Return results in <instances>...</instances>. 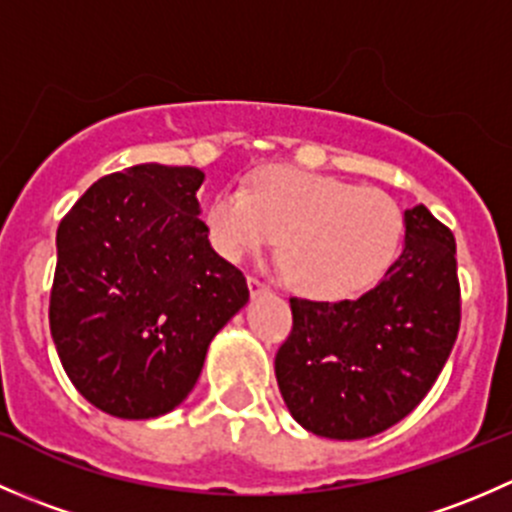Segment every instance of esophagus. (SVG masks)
Masks as SVG:
<instances>
[{
  "mask_svg": "<svg viewBox=\"0 0 512 512\" xmlns=\"http://www.w3.org/2000/svg\"><path fill=\"white\" fill-rule=\"evenodd\" d=\"M247 287H250L252 297H257V294H262V292H267V289H270L265 285V282L257 280V277H250V280H247Z\"/></svg>",
  "mask_w": 512,
  "mask_h": 512,
  "instance_id": "1",
  "label": "esophagus"
}]
</instances>
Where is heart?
Segmentation results:
<instances>
[{
	"label": "heart",
	"mask_w": 512,
	"mask_h": 512,
	"mask_svg": "<svg viewBox=\"0 0 512 512\" xmlns=\"http://www.w3.org/2000/svg\"><path fill=\"white\" fill-rule=\"evenodd\" d=\"M205 227L230 262L265 250L277 237L289 285L334 302L384 275L399 250L404 213L384 190L275 165L257 170L245 190L215 195Z\"/></svg>",
	"instance_id": "obj_1"
}]
</instances>
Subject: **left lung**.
Returning a JSON list of instances; mask_svg holds the SVG:
<instances>
[{"label":"left lung","mask_w":512,"mask_h":512,"mask_svg":"<svg viewBox=\"0 0 512 512\" xmlns=\"http://www.w3.org/2000/svg\"><path fill=\"white\" fill-rule=\"evenodd\" d=\"M404 250L359 299H289L292 332L275 356L289 414L324 438L386 431L421 404L461 327L456 240L426 205L404 213Z\"/></svg>","instance_id":"1"}]
</instances>
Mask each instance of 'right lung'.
Returning <instances> with one entry per match:
<instances>
[{
  "label": "right lung",
  "mask_w": 512,
  "mask_h": 512,
  "mask_svg": "<svg viewBox=\"0 0 512 512\" xmlns=\"http://www.w3.org/2000/svg\"><path fill=\"white\" fill-rule=\"evenodd\" d=\"M203 180L190 165H133L96 180L56 230L51 337L71 384L106 414L173 411L250 299L198 218Z\"/></svg>",
  "instance_id": "right-lung-1"
}]
</instances>
